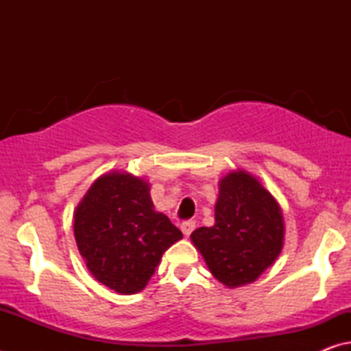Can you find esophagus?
<instances>
[{
	"label": "esophagus",
	"mask_w": 351,
	"mask_h": 351,
	"mask_svg": "<svg viewBox=\"0 0 351 351\" xmlns=\"http://www.w3.org/2000/svg\"><path fill=\"white\" fill-rule=\"evenodd\" d=\"M195 228H197V223H195L193 219H186V221L181 223V230H182V234L186 235V237H189L190 234H192Z\"/></svg>",
	"instance_id": "obj_1"
}]
</instances>
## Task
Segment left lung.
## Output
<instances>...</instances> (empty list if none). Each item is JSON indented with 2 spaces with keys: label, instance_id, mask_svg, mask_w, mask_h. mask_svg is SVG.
I'll use <instances>...</instances> for the list:
<instances>
[{
  "label": "left lung",
  "instance_id": "obj_1",
  "mask_svg": "<svg viewBox=\"0 0 351 351\" xmlns=\"http://www.w3.org/2000/svg\"><path fill=\"white\" fill-rule=\"evenodd\" d=\"M283 218L277 201L246 171L219 182L215 224L198 228L190 239L213 277L229 288L257 280L283 246Z\"/></svg>",
  "mask_w": 351,
  "mask_h": 351
}]
</instances>
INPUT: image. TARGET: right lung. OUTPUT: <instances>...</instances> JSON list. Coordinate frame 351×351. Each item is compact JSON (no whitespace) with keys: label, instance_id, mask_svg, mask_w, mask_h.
I'll return each mask as SVG.
<instances>
[{"label":"right lung","instance_id":"obj_1","mask_svg":"<svg viewBox=\"0 0 351 351\" xmlns=\"http://www.w3.org/2000/svg\"><path fill=\"white\" fill-rule=\"evenodd\" d=\"M148 192L144 180L114 171L100 176L75 209L74 235L88 269L119 294L144 289L162 254L182 239L153 210Z\"/></svg>","mask_w":351,"mask_h":351}]
</instances>
